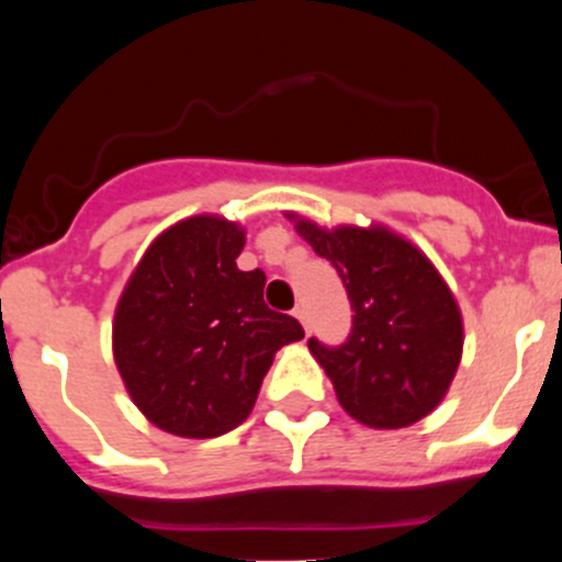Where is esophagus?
<instances>
[{
  "instance_id": "34e87169",
  "label": "esophagus",
  "mask_w": 562,
  "mask_h": 562,
  "mask_svg": "<svg viewBox=\"0 0 562 562\" xmlns=\"http://www.w3.org/2000/svg\"><path fill=\"white\" fill-rule=\"evenodd\" d=\"M293 317H299V323L304 326V331H310V317H307V310L304 307H296L293 310Z\"/></svg>"
}]
</instances>
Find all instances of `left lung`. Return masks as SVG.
<instances>
[{
  "mask_svg": "<svg viewBox=\"0 0 562 562\" xmlns=\"http://www.w3.org/2000/svg\"><path fill=\"white\" fill-rule=\"evenodd\" d=\"M288 220L331 260L353 310L348 342H307L339 405L372 429L422 422L443 402L462 359V313L451 288L422 249L386 225L321 228L293 212Z\"/></svg>",
  "mask_w": 562,
  "mask_h": 562,
  "instance_id": "8db88e82",
  "label": "left lung"
}]
</instances>
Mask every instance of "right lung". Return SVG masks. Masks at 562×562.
Segmentation results:
<instances>
[{
  "label": "right lung",
  "instance_id": "add662e5",
  "mask_svg": "<svg viewBox=\"0 0 562 562\" xmlns=\"http://www.w3.org/2000/svg\"><path fill=\"white\" fill-rule=\"evenodd\" d=\"M245 228L195 214L162 231L113 313V361L130 400L162 432L217 438L252 413L296 317L263 304L266 274L241 271Z\"/></svg>",
  "mask_w": 562,
  "mask_h": 562
}]
</instances>
